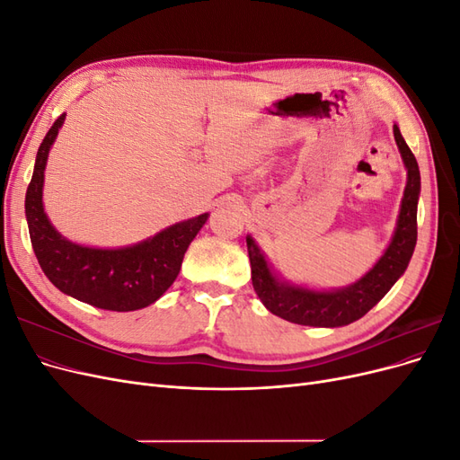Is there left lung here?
<instances>
[{"instance_id": "8db88e82", "label": "left lung", "mask_w": 460, "mask_h": 460, "mask_svg": "<svg viewBox=\"0 0 460 460\" xmlns=\"http://www.w3.org/2000/svg\"><path fill=\"white\" fill-rule=\"evenodd\" d=\"M394 136L407 169V186L405 193H402L392 243L387 245L378 262L360 280L332 291H316L278 280L255 240L247 235L245 240L249 261H252L253 288L264 307L272 314L301 326L338 328L351 324L360 316H365L407 270L416 245V207H419L420 196V171L412 151L402 140L397 124H394Z\"/></svg>"}]
</instances>
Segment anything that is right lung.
<instances>
[{"instance_id":"right-lung-1","label":"right lung","mask_w":460,"mask_h":460,"mask_svg":"<svg viewBox=\"0 0 460 460\" xmlns=\"http://www.w3.org/2000/svg\"><path fill=\"white\" fill-rule=\"evenodd\" d=\"M63 122L65 113L40 144L26 190L24 211L36 259L55 288L82 303L119 313L144 309L172 286L186 249L203 228L208 213L176 222L128 247L97 249L68 242L51 226L41 203L48 155Z\"/></svg>"}]
</instances>
